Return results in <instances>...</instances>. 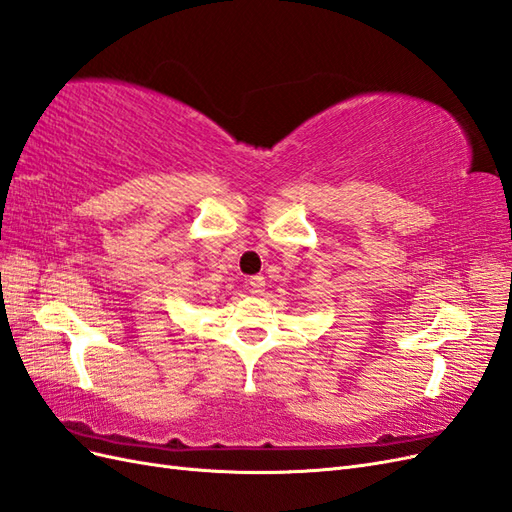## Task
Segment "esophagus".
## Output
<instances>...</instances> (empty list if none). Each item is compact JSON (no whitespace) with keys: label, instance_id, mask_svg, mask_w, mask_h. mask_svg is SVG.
I'll return each mask as SVG.
<instances>
[{"label":"esophagus","instance_id":"34e87169","mask_svg":"<svg viewBox=\"0 0 512 512\" xmlns=\"http://www.w3.org/2000/svg\"><path fill=\"white\" fill-rule=\"evenodd\" d=\"M248 289H251V294H264V289H266L264 276H261V274L251 276V279H248Z\"/></svg>","mask_w":512,"mask_h":512}]
</instances>
